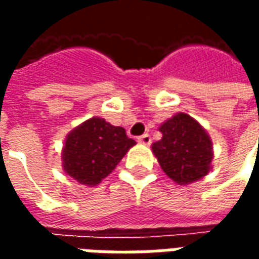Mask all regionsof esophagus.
Wrapping results in <instances>:
<instances>
[{
  "mask_svg": "<svg viewBox=\"0 0 259 259\" xmlns=\"http://www.w3.org/2000/svg\"><path fill=\"white\" fill-rule=\"evenodd\" d=\"M137 140H139V143H141V144H150V143H151V136L148 135V133H146V135L140 136Z\"/></svg>",
  "mask_w": 259,
  "mask_h": 259,
  "instance_id": "1",
  "label": "esophagus"
}]
</instances>
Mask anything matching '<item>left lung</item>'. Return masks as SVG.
<instances>
[{
    "label": "left lung",
    "mask_w": 259,
    "mask_h": 259,
    "mask_svg": "<svg viewBox=\"0 0 259 259\" xmlns=\"http://www.w3.org/2000/svg\"><path fill=\"white\" fill-rule=\"evenodd\" d=\"M159 130L162 139L152 144V151L170 179L179 185H187L209 172L211 139L194 119L186 113H178Z\"/></svg>",
    "instance_id": "left-lung-1"
}]
</instances>
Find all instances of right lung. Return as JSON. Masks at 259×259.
<instances>
[{
    "mask_svg": "<svg viewBox=\"0 0 259 259\" xmlns=\"http://www.w3.org/2000/svg\"><path fill=\"white\" fill-rule=\"evenodd\" d=\"M135 144L123 127L91 118L72 130L65 141V172L81 185H98Z\"/></svg>",
    "mask_w": 259,
    "mask_h": 259,
    "instance_id": "obj_1",
    "label": "right lung"
}]
</instances>
